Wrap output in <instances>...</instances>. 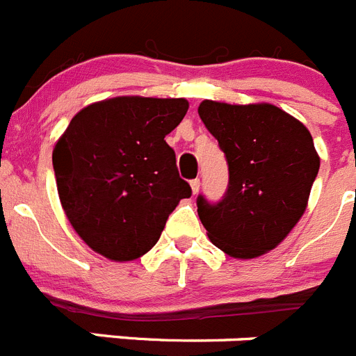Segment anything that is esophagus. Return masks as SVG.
<instances>
[{"label":"esophagus","instance_id":"1","mask_svg":"<svg viewBox=\"0 0 356 356\" xmlns=\"http://www.w3.org/2000/svg\"><path fill=\"white\" fill-rule=\"evenodd\" d=\"M200 187H201V184H200V180H197V178H196V180L191 181V188H193L194 196H196V194L200 193Z\"/></svg>","mask_w":356,"mask_h":356}]
</instances>
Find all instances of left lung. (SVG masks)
<instances>
[{
  "mask_svg": "<svg viewBox=\"0 0 356 356\" xmlns=\"http://www.w3.org/2000/svg\"><path fill=\"white\" fill-rule=\"evenodd\" d=\"M197 114L219 140L229 169L221 203L197 197V216L213 246L248 260L275 250L308 205L321 159L303 122L271 103L205 99Z\"/></svg>",
  "mask_w": 356,
  "mask_h": 356,
  "instance_id": "1",
  "label": "left lung"
}]
</instances>
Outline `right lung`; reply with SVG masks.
<instances>
[{
    "label": "right lung",
    "instance_id": "right-lung-1",
    "mask_svg": "<svg viewBox=\"0 0 356 356\" xmlns=\"http://www.w3.org/2000/svg\"><path fill=\"white\" fill-rule=\"evenodd\" d=\"M188 110L185 97L115 96L71 119L53 147L56 191L92 251L131 262L155 246L191 187L165 143Z\"/></svg>",
    "mask_w": 356,
    "mask_h": 356
}]
</instances>
